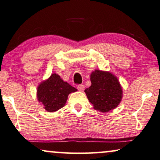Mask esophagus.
Listing matches in <instances>:
<instances>
[{"instance_id": "obj_1", "label": "esophagus", "mask_w": 160, "mask_h": 160, "mask_svg": "<svg viewBox=\"0 0 160 160\" xmlns=\"http://www.w3.org/2000/svg\"><path fill=\"white\" fill-rule=\"evenodd\" d=\"M84 87H85L84 85H83V84H80V85H78L77 86V89L79 90V91H81V92L84 91Z\"/></svg>"}]
</instances>
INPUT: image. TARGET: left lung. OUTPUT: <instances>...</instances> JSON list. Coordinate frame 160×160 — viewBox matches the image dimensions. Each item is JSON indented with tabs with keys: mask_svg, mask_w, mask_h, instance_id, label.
Wrapping results in <instances>:
<instances>
[{
	"mask_svg": "<svg viewBox=\"0 0 160 160\" xmlns=\"http://www.w3.org/2000/svg\"><path fill=\"white\" fill-rule=\"evenodd\" d=\"M92 85L84 90L95 110L107 112L118 107L122 90L116 76L108 71L95 70L90 76Z\"/></svg>",
	"mask_w": 160,
	"mask_h": 160,
	"instance_id": "8db88e82",
	"label": "left lung"
}]
</instances>
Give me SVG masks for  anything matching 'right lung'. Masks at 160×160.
I'll return each mask as SVG.
<instances>
[{"label": "right lung", "instance_id": "obj_1", "mask_svg": "<svg viewBox=\"0 0 160 160\" xmlns=\"http://www.w3.org/2000/svg\"><path fill=\"white\" fill-rule=\"evenodd\" d=\"M76 91V88L64 82L59 75L53 73L38 86L37 96L44 108L48 112H52L63 108L68 94Z\"/></svg>", "mask_w": 160, "mask_h": 160}]
</instances>
